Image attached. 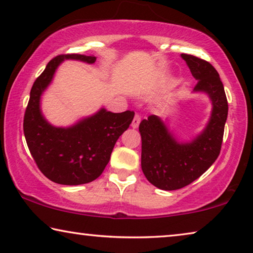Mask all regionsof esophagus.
I'll use <instances>...</instances> for the list:
<instances>
[{"label": "esophagus", "instance_id": "34e87169", "mask_svg": "<svg viewBox=\"0 0 253 253\" xmlns=\"http://www.w3.org/2000/svg\"><path fill=\"white\" fill-rule=\"evenodd\" d=\"M140 121H141V118H140V115L135 114L133 121H132V123H131V126L133 127V129H137V127L139 126V124H140Z\"/></svg>", "mask_w": 253, "mask_h": 253}]
</instances>
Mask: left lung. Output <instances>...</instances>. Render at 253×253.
I'll return each mask as SVG.
<instances>
[{"label": "left lung", "mask_w": 253, "mask_h": 253, "mask_svg": "<svg viewBox=\"0 0 253 253\" xmlns=\"http://www.w3.org/2000/svg\"><path fill=\"white\" fill-rule=\"evenodd\" d=\"M198 84L193 92H204L211 102V114L205 129L191 141H178L157 115L142 120L141 169L158 189L177 190L192 183L211 167L220 153L228 104L216 69L199 57L181 54Z\"/></svg>", "instance_id": "obj_1"}]
</instances>
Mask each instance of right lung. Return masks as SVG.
<instances>
[{"label": "right lung", "mask_w": 253, "mask_h": 253, "mask_svg": "<svg viewBox=\"0 0 253 253\" xmlns=\"http://www.w3.org/2000/svg\"><path fill=\"white\" fill-rule=\"evenodd\" d=\"M64 60L92 64L96 57L63 54L48 62L30 90L23 133L34 161L46 177L59 184L79 185L96 180L103 173L115 142L129 127L134 112L112 113L103 107L71 126H52L42 113L41 98Z\"/></svg>", "instance_id": "obj_1"}]
</instances>
